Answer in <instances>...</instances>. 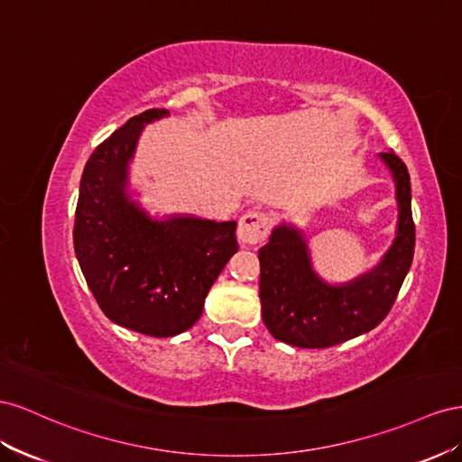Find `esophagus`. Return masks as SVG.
Returning a JSON list of instances; mask_svg holds the SVG:
<instances>
[{
    "label": "esophagus",
    "mask_w": 462,
    "mask_h": 462,
    "mask_svg": "<svg viewBox=\"0 0 462 462\" xmlns=\"http://www.w3.org/2000/svg\"><path fill=\"white\" fill-rule=\"evenodd\" d=\"M269 234V218L261 210H249L238 224V240L242 244L255 245L267 238Z\"/></svg>",
    "instance_id": "34e87169"
}]
</instances>
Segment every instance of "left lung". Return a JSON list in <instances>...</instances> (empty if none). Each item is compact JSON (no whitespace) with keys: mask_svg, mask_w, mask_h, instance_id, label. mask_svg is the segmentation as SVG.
I'll use <instances>...</instances> for the list:
<instances>
[{"mask_svg":"<svg viewBox=\"0 0 462 462\" xmlns=\"http://www.w3.org/2000/svg\"><path fill=\"white\" fill-rule=\"evenodd\" d=\"M397 188V236L379 265L346 284L333 286L311 267L306 238L281 224L259 249L261 311L269 333L298 348H328L372 331L387 318L412 265L416 230L411 176L393 151L381 152Z\"/></svg>","mask_w":462,"mask_h":462,"instance_id":"left-lung-1","label":"left lung"}]
</instances>
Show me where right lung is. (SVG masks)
Segmentation results:
<instances>
[{"label": "right lung", "instance_id": "right-lung-1", "mask_svg": "<svg viewBox=\"0 0 462 462\" xmlns=\"http://www.w3.org/2000/svg\"><path fill=\"white\" fill-rule=\"evenodd\" d=\"M164 116V108L134 116L90 154L73 228L77 261L104 315L149 337L193 327L210 286L238 252L234 220H154L129 199L127 166L141 131Z\"/></svg>", "mask_w": 462, "mask_h": 462}]
</instances>
